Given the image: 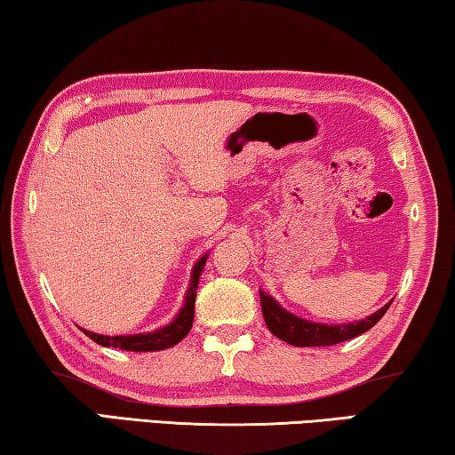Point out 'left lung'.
Returning a JSON list of instances; mask_svg holds the SVG:
<instances>
[{
	"instance_id": "left-lung-1",
	"label": "left lung",
	"mask_w": 455,
	"mask_h": 455,
	"mask_svg": "<svg viewBox=\"0 0 455 455\" xmlns=\"http://www.w3.org/2000/svg\"><path fill=\"white\" fill-rule=\"evenodd\" d=\"M259 294H261L263 318H266L267 329L277 339L294 345V347H321V345H335V343L347 341V339L362 335L365 331L374 327L392 304V302L384 304V307L376 310L374 315L365 316L362 321L345 323V324H327V323L307 321V318L292 315L290 310L283 308L274 296L263 292V290H259Z\"/></svg>"
}]
</instances>
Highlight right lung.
Returning a JSON list of instances; mask_svg holds the SVG:
<instances>
[{
    "instance_id": "obj_1",
    "label": "right lung",
    "mask_w": 455,
    "mask_h": 455,
    "mask_svg": "<svg viewBox=\"0 0 455 455\" xmlns=\"http://www.w3.org/2000/svg\"><path fill=\"white\" fill-rule=\"evenodd\" d=\"M208 253L202 255L192 267V280H189V288L184 298V307L180 308V313L165 327L148 331V333H137V335H100L93 331H85L84 333L104 347H120L124 351H161L167 347H173L175 343H180L184 339L194 323V304H196V292H198V282L202 275V269L206 266Z\"/></svg>"
}]
</instances>
